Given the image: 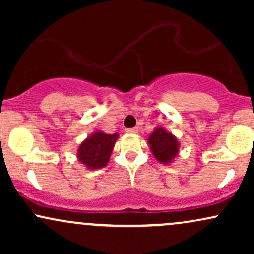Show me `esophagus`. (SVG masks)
I'll use <instances>...</instances> for the list:
<instances>
[{
	"label": "esophagus",
	"instance_id": "1",
	"mask_svg": "<svg viewBox=\"0 0 254 254\" xmlns=\"http://www.w3.org/2000/svg\"><path fill=\"white\" fill-rule=\"evenodd\" d=\"M127 133H131V135H135V133L138 132V129L137 127H131V129H127Z\"/></svg>",
	"mask_w": 254,
	"mask_h": 254
}]
</instances>
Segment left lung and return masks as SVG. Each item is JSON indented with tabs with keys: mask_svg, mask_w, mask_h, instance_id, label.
<instances>
[{
	"mask_svg": "<svg viewBox=\"0 0 254 254\" xmlns=\"http://www.w3.org/2000/svg\"><path fill=\"white\" fill-rule=\"evenodd\" d=\"M148 145L160 164L171 165L179 155L180 143L178 138L162 127H156L148 137Z\"/></svg>",
	"mask_w": 254,
	"mask_h": 254,
	"instance_id": "left-lung-1",
	"label": "left lung"
}]
</instances>
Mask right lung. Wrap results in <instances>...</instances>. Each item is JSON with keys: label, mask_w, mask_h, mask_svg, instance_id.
Returning <instances> with one entry per match:
<instances>
[{"label": "right lung", "mask_w": 254, "mask_h": 254, "mask_svg": "<svg viewBox=\"0 0 254 254\" xmlns=\"http://www.w3.org/2000/svg\"><path fill=\"white\" fill-rule=\"evenodd\" d=\"M119 135L94 131L81 142L77 148V160L87 170H99L109 164L111 154Z\"/></svg>", "instance_id": "1"}]
</instances>
